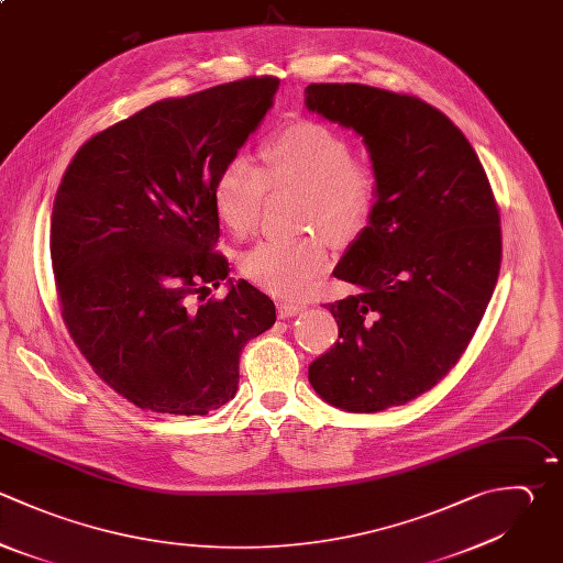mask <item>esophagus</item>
Returning <instances> with one entry per match:
<instances>
[{
	"label": "esophagus",
	"mask_w": 563,
	"mask_h": 563,
	"mask_svg": "<svg viewBox=\"0 0 563 563\" xmlns=\"http://www.w3.org/2000/svg\"><path fill=\"white\" fill-rule=\"evenodd\" d=\"M303 308H306V306L299 303V301H277V314H279L282 319L295 317V314H299Z\"/></svg>",
	"instance_id": "34e87169"
}]
</instances>
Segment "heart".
<instances>
[{"instance_id": "heart-1", "label": "heart", "mask_w": 563, "mask_h": 563, "mask_svg": "<svg viewBox=\"0 0 563 563\" xmlns=\"http://www.w3.org/2000/svg\"><path fill=\"white\" fill-rule=\"evenodd\" d=\"M262 161L260 169L238 156L216 180V211L231 233L242 238L257 227L268 189L301 194V227L323 231L334 244H350L369 224L380 174L374 163L354 158L350 141L336 130L295 121L264 145ZM240 268L264 290L297 295L328 268V244L317 233L262 240L242 255Z\"/></svg>"}]
</instances>
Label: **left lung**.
<instances>
[{
  "mask_svg": "<svg viewBox=\"0 0 563 563\" xmlns=\"http://www.w3.org/2000/svg\"><path fill=\"white\" fill-rule=\"evenodd\" d=\"M306 108L352 128L380 174L365 231L334 268L339 341L308 367L330 405L372 413L429 391L460 361L497 284L499 209L464 134L418 97L310 84Z\"/></svg>",
  "mask_w": 563,
  "mask_h": 563,
  "instance_id": "obj_1",
  "label": "left lung"
}]
</instances>
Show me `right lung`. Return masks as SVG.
<instances>
[{"instance_id":"add662e5","label":"right lung","mask_w":563,"mask_h":563,"mask_svg":"<svg viewBox=\"0 0 563 563\" xmlns=\"http://www.w3.org/2000/svg\"><path fill=\"white\" fill-rule=\"evenodd\" d=\"M277 77L165 99L92 136L53 207L64 323L97 376L141 409L205 416L229 402L244 345L275 303L229 282L213 187L273 106Z\"/></svg>"}]
</instances>
